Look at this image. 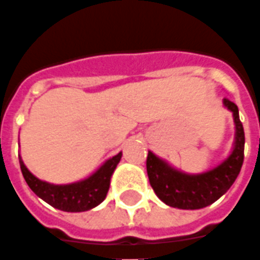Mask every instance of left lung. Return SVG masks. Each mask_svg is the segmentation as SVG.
<instances>
[{"label":"left lung","instance_id":"8db88e82","mask_svg":"<svg viewBox=\"0 0 260 260\" xmlns=\"http://www.w3.org/2000/svg\"><path fill=\"white\" fill-rule=\"evenodd\" d=\"M224 107L233 113L235 125V136L233 149L223 161L212 170L201 174H188L180 171L164 158H160L149 150L146 170L149 182L158 199L166 205L184 210L202 209L229 191L240 174L244 163L245 135L237 104L223 99Z\"/></svg>","mask_w":260,"mask_h":260}]
</instances>
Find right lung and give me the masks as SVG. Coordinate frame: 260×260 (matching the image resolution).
<instances>
[{
    "label": "right lung",
    "instance_id": "obj_1",
    "mask_svg": "<svg viewBox=\"0 0 260 260\" xmlns=\"http://www.w3.org/2000/svg\"><path fill=\"white\" fill-rule=\"evenodd\" d=\"M121 157L122 152L106 160L87 178L71 184H51L40 180L27 170L20 156L19 163L26 184L40 199L62 212L78 213L90 210L106 199L114 170Z\"/></svg>",
    "mask_w": 260,
    "mask_h": 260
}]
</instances>
